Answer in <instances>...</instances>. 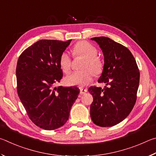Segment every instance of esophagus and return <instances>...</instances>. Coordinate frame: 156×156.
I'll use <instances>...</instances> for the list:
<instances>
[{"instance_id":"34e87169","label":"esophagus","mask_w":156,"mask_h":156,"mask_svg":"<svg viewBox=\"0 0 156 156\" xmlns=\"http://www.w3.org/2000/svg\"><path fill=\"white\" fill-rule=\"evenodd\" d=\"M87 91H88V90L87 89H84V88H80V94H85L87 92Z\"/></svg>"}]
</instances>
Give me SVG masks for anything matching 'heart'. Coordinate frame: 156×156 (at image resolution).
I'll use <instances>...</instances> for the list:
<instances>
[{"instance_id":"b5f03b06","label":"heart","mask_w":156,"mask_h":156,"mask_svg":"<svg viewBox=\"0 0 156 156\" xmlns=\"http://www.w3.org/2000/svg\"><path fill=\"white\" fill-rule=\"evenodd\" d=\"M73 53L76 56L85 58L81 71H75L68 75L64 79V82L68 86H84L92 81L95 75H99L103 70V62L97 57L98 51L93 46L86 41H81L74 46ZM71 57L67 51H64L59 57V66L63 72L68 73L71 68Z\"/></svg>"}]
</instances>
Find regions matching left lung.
<instances>
[{
    "label": "left lung",
    "instance_id": "1",
    "mask_svg": "<svg viewBox=\"0 0 156 156\" xmlns=\"http://www.w3.org/2000/svg\"><path fill=\"white\" fill-rule=\"evenodd\" d=\"M102 50L104 65L99 83L105 88L91 86L92 121L98 126L112 127L129 115L136 101L140 72L135 58L125 46L107 37L91 38Z\"/></svg>",
    "mask_w": 156,
    "mask_h": 156
}]
</instances>
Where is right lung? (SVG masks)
I'll return each mask as SVG.
<instances>
[{
	"label": "right lung",
	"instance_id": "right-lung-1",
	"mask_svg": "<svg viewBox=\"0 0 156 156\" xmlns=\"http://www.w3.org/2000/svg\"><path fill=\"white\" fill-rule=\"evenodd\" d=\"M70 42L39 40L25 49L18 60V97L29 119L44 129L63 126L80 94L77 87H54L63 76L60 55Z\"/></svg>",
	"mask_w": 156,
	"mask_h": 156
}]
</instances>
